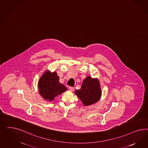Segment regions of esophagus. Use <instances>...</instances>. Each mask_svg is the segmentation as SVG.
Wrapping results in <instances>:
<instances>
[{"instance_id":"1","label":"esophagus","mask_w":148,"mask_h":148,"mask_svg":"<svg viewBox=\"0 0 148 148\" xmlns=\"http://www.w3.org/2000/svg\"><path fill=\"white\" fill-rule=\"evenodd\" d=\"M69 88L70 90H71V91H74V88L73 87H69Z\"/></svg>"}]
</instances>
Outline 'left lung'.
I'll return each mask as SVG.
<instances>
[{
  "label": "left lung",
  "mask_w": 148,
  "mask_h": 148,
  "mask_svg": "<svg viewBox=\"0 0 148 148\" xmlns=\"http://www.w3.org/2000/svg\"><path fill=\"white\" fill-rule=\"evenodd\" d=\"M84 106H90L98 102L101 96L100 85L97 78L87 76L83 81L80 90L75 91Z\"/></svg>",
  "instance_id": "1"
}]
</instances>
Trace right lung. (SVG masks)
Segmentation results:
<instances>
[{
  "mask_svg": "<svg viewBox=\"0 0 148 148\" xmlns=\"http://www.w3.org/2000/svg\"><path fill=\"white\" fill-rule=\"evenodd\" d=\"M38 88L41 97L47 101H52L67 88L59 82L56 72L46 70L38 82Z\"/></svg>",
  "mask_w": 148,
  "mask_h": 148,
  "instance_id": "right-lung-1",
  "label": "right lung"
}]
</instances>
